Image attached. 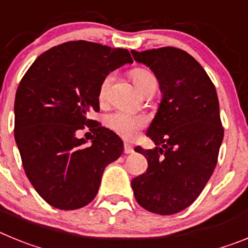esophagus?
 Listing matches in <instances>:
<instances>
[{"instance_id":"34e87169","label":"esophagus","mask_w":248,"mask_h":248,"mask_svg":"<svg viewBox=\"0 0 248 248\" xmlns=\"http://www.w3.org/2000/svg\"><path fill=\"white\" fill-rule=\"evenodd\" d=\"M133 146L130 145V144L129 143H124V153H125V154H131V153H133Z\"/></svg>"}]
</instances>
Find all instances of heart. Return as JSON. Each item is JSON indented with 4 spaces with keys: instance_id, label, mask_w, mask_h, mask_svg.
I'll return each mask as SVG.
<instances>
[{
    "instance_id": "obj_1",
    "label": "heart",
    "mask_w": 248,
    "mask_h": 248,
    "mask_svg": "<svg viewBox=\"0 0 248 248\" xmlns=\"http://www.w3.org/2000/svg\"><path fill=\"white\" fill-rule=\"evenodd\" d=\"M114 73H109L100 82L98 98L100 103H107L109 99V92L114 82ZM131 78L137 85L138 91L143 94L151 84H156L154 74L145 68H135L131 71ZM107 125L109 129L115 131L120 137L125 139H133L137 135L138 130L145 125V119L143 117L133 115L126 111H115L107 118Z\"/></svg>"
}]
</instances>
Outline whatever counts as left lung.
<instances>
[{
    "label": "left lung",
    "instance_id": "1",
    "mask_svg": "<svg viewBox=\"0 0 248 248\" xmlns=\"http://www.w3.org/2000/svg\"><path fill=\"white\" fill-rule=\"evenodd\" d=\"M131 54L154 72L163 94L146 133L156 146L135 148L146 157L148 169L131 180V187L148 211L176 214L198 199L217 164L223 139L217 93L185 50L163 47Z\"/></svg>",
    "mask_w": 248,
    "mask_h": 248
}]
</instances>
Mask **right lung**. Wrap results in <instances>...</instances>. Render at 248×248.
I'll list each match as a JSON object with an SVG mask.
<instances>
[{"label":"right lung","mask_w":248,"mask_h":248,"mask_svg":"<svg viewBox=\"0 0 248 248\" xmlns=\"http://www.w3.org/2000/svg\"><path fill=\"white\" fill-rule=\"evenodd\" d=\"M133 63L129 50L72 41L38 57L22 78L15 99V139L28 180L39 196L61 210L88 205L105 166L123 153V141L89 119L99 111L100 82ZM87 125L91 146L76 137Z\"/></svg>","instance_id":"add662e5"}]
</instances>
